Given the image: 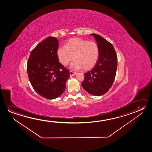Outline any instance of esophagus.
Returning a JSON list of instances; mask_svg holds the SVG:
<instances>
[{
  "mask_svg": "<svg viewBox=\"0 0 152 152\" xmlns=\"http://www.w3.org/2000/svg\"><path fill=\"white\" fill-rule=\"evenodd\" d=\"M75 74H76V73L75 72H73V71H70V75H72V76H73V75H75Z\"/></svg>",
  "mask_w": 152,
  "mask_h": 152,
  "instance_id": "1",
  "label": "esophagus"
}]
</instances>
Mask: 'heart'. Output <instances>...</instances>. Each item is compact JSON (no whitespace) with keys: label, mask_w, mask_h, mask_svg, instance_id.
Returning <instances> with one entry per match:
<instances>
[{"label":"heart","mask_w":152,"mask_h":152,"mask_svg":"<svg viewBox=\"0 0 152 152\" xmlns=\"http://www.w3.org/2000/svg\"><path fill=\"white\" fill-rule=\"evenodd\" d=\"M58 57L63 65L69 64L75 60L70 65L73 70L83 68L89 70L94 66L98 60L99 48L94 42H90L80 38H73L69 39L65 45L60 46L57 51Z\"/></svg>","instance_id":"obj_1"}]
</instances>
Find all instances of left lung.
<instances>
[{
  "label": "left lung",
  "mask_w": 152,
  "mask_h": 152,
  "mask_svg": "<svg viewBox=\"0 0 152 152\" xmlns=\"http://www.w3.org/2000/svg\"><path fill=\"white\" fill-rule=\"evenodd\" d=\"M99 46V58L91 70L84 73L82 86L86 91L100 96L108 91L113 84L117 68V58L113 45L99 35L90 34Z\"/></svg>",
  "instance_id": "obj_1"
}]
</instances>
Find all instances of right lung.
<instances>
[{"label":"right lung","instance_id":"obj_1","mask_svg":"<svg viewBox=\"0 0 152 152\" xmlns=\"http://www.w3.org/2000/svg\"><path fill=\"white\" fill-rule=\"evenodd\" d=\"M58 42L56 37H48L31 51L27 71L34 90L48 99H56L64 91L69 71L58 61L57 51Z\"/></svg>","mask_w":152,"mask_h":152}]
</instances>
